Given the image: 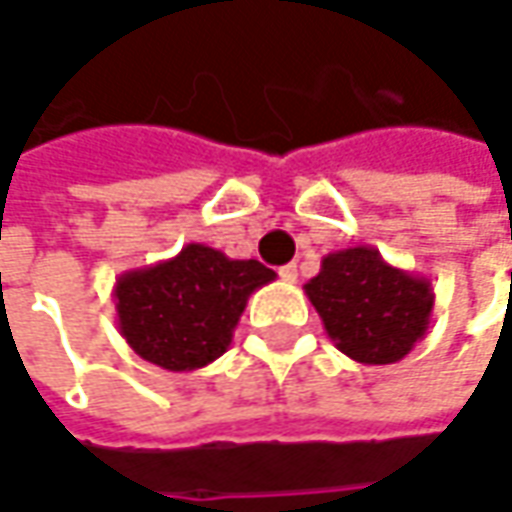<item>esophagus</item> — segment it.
I'll return each instance as SVG.
<instances>
[{
  "mask_svg": "<svg viewBox=\"0 0 512 512\" xmlns=\"http://www.w3.org/2000/svg\"><path fill=\"white\" fill-rule=\"evenodd\" d=\"M278 275L283 283H295V280H298V266H295V263H289V266H280Z\"/></svg>",
  "mask_w": 512,
  "mask_h": 512,
  "instance_id": "34e87169",
  "label": "esophagus"
}]
</instances>
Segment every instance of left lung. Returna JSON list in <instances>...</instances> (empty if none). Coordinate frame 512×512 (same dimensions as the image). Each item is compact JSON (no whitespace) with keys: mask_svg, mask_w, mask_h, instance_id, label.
Listing matches in <instances>:
<instances>
[{"mask_svg":"<svg viewBox=\"0 0 512 512\" xmlns=\"http://www.w3.org/2000/svg\"><path fill=\"white\" fill-rule=\"evenodd\" d=\"M303 292L332 344L367 367L410 355L427 335L435 306L430 280L392 266L372 246L329 252Z\"/></svg>","mask_w":512,"mask_h":512,"instance_id":"obj_1","label":"left lung"}]
</instances>
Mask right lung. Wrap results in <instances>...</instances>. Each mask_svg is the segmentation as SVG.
<instances>
[{
  "label": "right lung",
  "mask_w": 512,
  "mask_h": 512,
  "mask_svg": "<svg viewBox=\"0 0 512 512\" xmlns=\"http://www.w3.org/2000/svg\"><path fill=\"white\" fill-rule=\"evenodd\" d=\"M272 280L275 272L257 260L189 243L180 255L117 278V329L148 364L194 372L229 349L249 295Z\"/></svg>",
  "instance_id": "obj_1"
}]
</instances>
